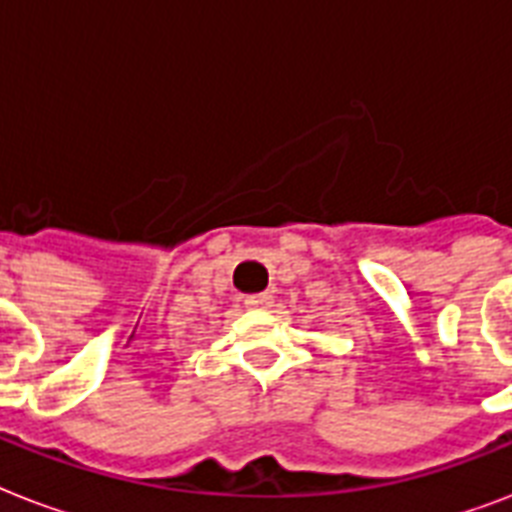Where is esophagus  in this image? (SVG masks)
Wrapping results in <instances>:
<instances>
[{
    "label": "esophagus",
    "instance_id": "esophagus-1",
    "mask_svg": "<svg viewBox=\"0 0 512 512\" xmlns=\"http://www.w3.org/2000/svg\"><path fill=\"white\" fill-rule=\"evenodd\" d=\"M271 300L273 297L268 295V292H260V295L244 297V305H247V308H268V305H271Z\"/></svg>",
    "mask_w": 512,
    "mask_h": 512
}]
</instances>
